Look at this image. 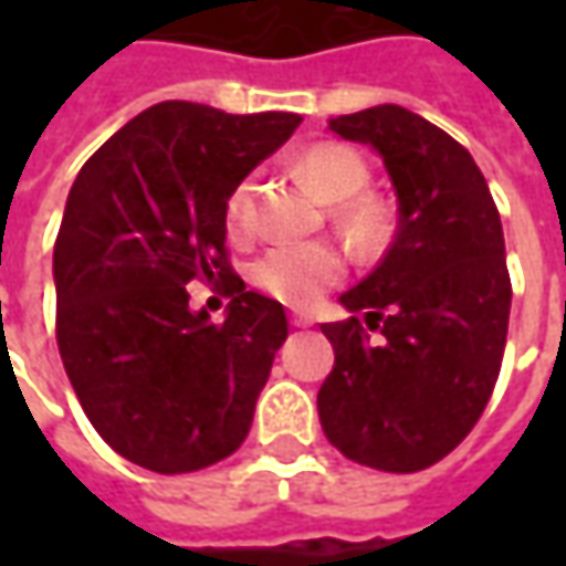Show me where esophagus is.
I'll return each mask as SVG.
<instances>
[{"label": "esophagus", "mask_w": 566, "mask_h": 566, "mask_svg": "<svg viewBox=\"0 0 566 566\" xmlns=\"http://www.w3.org/2000/svg\"><path fill=\"white\" fill-rule=\"evenodd\" d=\"M290 324H293V327H308L312 321H308V317H302V315H293V317H290Z\"/></svg>", "instance_id": "1"}]
</instances>
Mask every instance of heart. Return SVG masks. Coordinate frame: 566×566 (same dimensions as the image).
<instances>
[{
    "label": "heart",
    "instance_id": "heart-1",
    "mask_svg": "<svg viewBox=\"0 0 566 566\" xmlns=\"http://www.w3.org/2000/svg\"><path fill=\"white\" fill-rule=\"evenodd\" d=\"M298 176L321 201L334 205L337 227L359 245L375 249L384 235V207L365 195L368 164L349 144L321 142L298 154ZM223 227L232 242L251 235V179L229 188L223 201ZM343 276V254L327 242H290L273 245L251 264V283L290 308H312Z\"/></svg>",
    "mask_w": 566,
    "mask_h": 566
}]
</instances>
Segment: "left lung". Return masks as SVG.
Wrapping results in <instances>:
<instances>
[{
    "label": "left lung",
    "instance_id": "obj_1",
    "mask_svg": "<svg viewBox=\"0 0 566 566\" xmlns=\"http://www.w3.org/2000/svg\"><path fill=\"white\" fill-rule=\"evenodd\" d=\"M331 132L378 150L400 223L378 268L339 295L353 317L321 327L334 371L317 416L353 463L419 472L472 431L501 371L511 317L501 213L467 147L402 106L337 116Z\"/></svg>",
    "mask_w": 566,
    "mask_h": 566
}]
</instances>
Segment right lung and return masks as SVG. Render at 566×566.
Masks as SVG:
<instances>
[{
	"label": "right lung",
	"instance_id": "1",
	"mask_svg": "<svg viewBox=\"0 0 566 566\" xmlns=\"http://www.w3.org/2000/svg\"><path fill=\"white\" fill-rule=\"evenodd\" d=\"M298 122L166 99L69 191L53 249L59 356L99 438L150 472L213 467L249 434L290 324L229 268L223 201ZM195 279L230 295L220 325L187 308Z\"/></svg>",
	"mask_w": 566,
	"mask_h": 566
}]
</instances>
